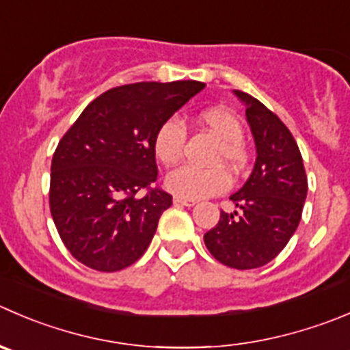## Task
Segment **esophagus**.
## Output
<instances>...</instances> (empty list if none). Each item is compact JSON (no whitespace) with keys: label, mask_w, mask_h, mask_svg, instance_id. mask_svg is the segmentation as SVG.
<instances>
[{"label":"esophagus","mask_w":350,"mask_h":350,"mask_svg":"<svg viewBox=\"0 0 350 350\" xmlns=\"http://www.w3.org/2000/svg\"><path fill=\"white\" fill-rule=\"evenodd\" d=\"M174 203H178V205H185V206H193L196 202L195 200L183 198V196H174Z\"/></svg>","instance_id":"34e87169"}]
</instances>
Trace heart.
Masks as SVG:
<instances>
[{"label": "heart", "instance_id": "1", "mask_svg": "<svg viewBox=\"0 0 350 350\" xmlns=\"http://www.w3.org/2000/svg\"><path fill=\"white\" fill-rule=\"evenodd\" d=\"M198 121L220 140L213 154V164L226 162L232 171H241L247 162V150L244 147V130L239 118L226 107H210L198 114ZM186 137L188 133L181 120L167 118L162 121L154 135V152L159 161L165 165L176 164L183 157ZM165 185L178 196L198 200L226 191L230 185V176L220 165L198 167L186 164L174 169L165 179Z\"/></svg>", "mask_w": 350, "mask_h": 350}]
</instances>
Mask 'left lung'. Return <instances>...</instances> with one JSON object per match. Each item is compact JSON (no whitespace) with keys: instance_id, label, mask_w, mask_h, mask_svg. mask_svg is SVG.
I'll list each match as a JSON object with an SVG mask.
<instances>
[{"instance_id":"left-lung-1","label":"left lung","mask_w":350,"mask_h":350,"mask_svg":"<svg viewBox=\"0 0 350 350\" xmlns=\"http://www.w3.org/2000/svg\"><path fill=\"white\" fill-rule=\"evenodd\" d=\"M236 96L246 104L256 162L243 188L230 195L239 210H222L203 241L222 265L250 270L267 265L289 243L299 226L308 178L299 147L280 118L241 90Z\"/></svg>"}]
</instances>
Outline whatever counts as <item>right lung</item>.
Wrapping results in <instances>:
<instances>
[{"mask_svg":"<svg viewBox=\"0 0 350 350\" xmlns=\"http://www.w3.org/2000/svg\"><path fill=\"white\" fill-rule=\"evenodd\" d=\"M205 83L140 81L100 94L51 162L49 208L71 256L99 272L133 265L172 196L155 186L154 135Z\"/></svg>","mask_w":350,"mask_h":350,"instance_id":"1","label":"right lung"}]
</instances>
